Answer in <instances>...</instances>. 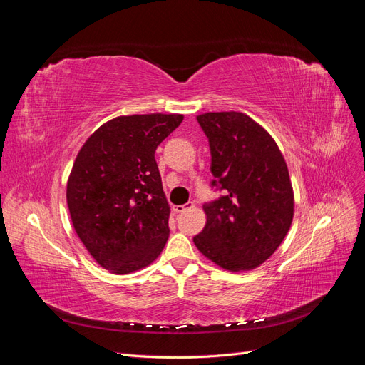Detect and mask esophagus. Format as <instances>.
<instances>
[{
    "label": "esophagus",
    "instance_id": "obj_1",
    "mask_svg": "<svg viewBox=\"0 0 365 365\" xmlns=\"http://www.w3.org/2000/svg\"><path fill=\"white\" fill-rule=\"evenodd\" d=\"M195 205H193V202H187V204H184V205H173V212H176V213H184V212H187V210H190V208H193Z\"/></svg>",
    "mask_w": 365,
    "mask_h": 365
}]
</instances>
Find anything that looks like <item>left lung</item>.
<instances>
[{
    "label": "left lung",
    "mask_w": 365,
    "mask_h": 365,
    "mask_svg": "<svg viewBox=\"0 0 365 365\" xmlns=\"http://www.w3.org/2000/svg\"><path fill=\"white\" fill-rule=\"evenodd\" d=\"M196 120L212 152V184L224 196L202 207L207 222L193 242L220 268L254 269L272 256L292 224L288 165L269 132L244 113H205Z\"/></svg>",
    "instance_id": "obj_1"
}]
</instances>
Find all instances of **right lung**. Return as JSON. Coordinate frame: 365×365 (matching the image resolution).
Wrapping results in <instances>:
<instances>
[{
    "mask_svg": "<svg viewBox=\"0 0 365 365\" xmlns=\"http://www.w3.org/2000/svg\"><path fill=\"white\" fill-rule=\"evenodd\" d=\"M182 114L120 115L83 143L67 181L76 235L102 268L130 274L155 260L169 239L170 205L155 161Z\"/></svg>",
    "mask_w": 365,
    "mask_h": 365,
    "instance_id": "right-lung-1",
    "label": "right lung"
}]
</instances>
